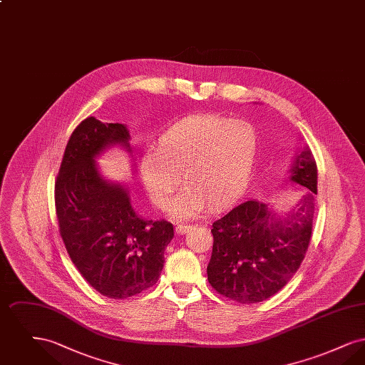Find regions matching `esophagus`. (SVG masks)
<instances>
[{
  "mask_svg": "<svg viewBox=\"0 0 365 365\" xmlns=\"http://www.w3.org/2000/svg\"><path fill=\"white\" fill-rule=\"evenodd\" d=\"M191 228H192V226H190V225H178L175 227L178 234H186V232L190 231Z\"/></svg>",
  "mask_w": 365,
  "mask_h": 365,
  "instance_id": "34e87169",
  "label": "esophagus"
}]
</instances>
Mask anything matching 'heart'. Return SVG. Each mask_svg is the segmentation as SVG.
I'll list each match as a JSON object with an SVG mask.
<instances>
[{
  "label": "heart",
  "mask_w": 365,
  "mask_h": 365,
  "mask_svg": "<svg viewBox=\"0 0 365 365\" xmlns=\"http://www.w3.org/2000/svg\"><path fill=\"white\" fill-rule=\"evenodd\" d=\"M259 133L249 122L219 115L190 116L175 123L145 153L139 173L157 208H167L180 185L175 216L186 217L210 208L220 210L247 190L259 155Z\"/></svg>",
  "instance_id": "heart-1"
}]
</instances>
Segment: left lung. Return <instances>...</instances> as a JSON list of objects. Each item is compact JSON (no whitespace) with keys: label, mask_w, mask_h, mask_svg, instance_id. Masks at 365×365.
Segmentation results:
<instances>
[{"label":"left lung","mask_w":365,"mask_h":365,"mask_svg":"<svg viewBox=\"0 0 365 365\" xmlns=\"http://www.w3.org/2000/svg\"><path fill=\"white\" fill-rule=\"evenodd\" d=\"M290 180L305 191L287 212L249 200L212 225L207 272L219 294L242 304L261 302L294 277L311 241L317 194V167L308 148L295 156Z\"/></svg>","instance_id":"8db88e82"}]
</instances>
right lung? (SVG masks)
Returning a JSON list of instances; mask_svg holds the SVG:
<instances>
[{"instance_id": "right-lung-1", "label": "right lung", "mask_w": 365, "mask_h": 365, "mask_svg": "<svg viewBox=\"0 0 365 365\" xmlns=\"http://www.w3.org/2000/svg\"><path fill=\"white\" fill-rule=\"evenodd\" d=\"M124 124L90 116L71 134L54 185L60 235L71 261L98 293L127 298L156 284L174 238L167 220L134 212L125 186L105 180L96 158L110 146L130 149Z\"/></svg>"}]
</instances>
